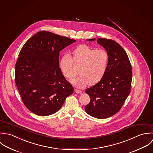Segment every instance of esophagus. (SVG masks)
I'll use <instances>...</instances> for the list:
<instances>
[{
    "label": "esophagus",
    "mask_w": 153,
    "mask_h": 153,
    "mask_svg": "<svg viewBox=\"0 0 153 153\" xmlns=\"http://www.w3.org/2000/svg\"><path fill=\"white\" fill-rule=\"evenodd\" d=\"M74 92H76V93H82V91L81 90L77 89H74Z\"/></svg>",
    "instance_id": "esophagus-1"
}]
</instances>
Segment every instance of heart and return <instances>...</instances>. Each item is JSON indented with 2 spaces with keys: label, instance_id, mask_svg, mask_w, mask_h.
<instances>
[{
  "label": "heart",
  "instance_id": "heart-1",
  "mask_svg": "<svg viewBox=\"0 0 153 153\" xmlns=\"http://www.w3.org/2000/svg\"><path fill=\"white\" fill-rule=\"evenodd\" d=\"M108 59V53L104 50H95L83 45L73 51V58L68 54H64L60 62V67L64 76L71 80L77 74L74 64L80 66V75L73 83L82 88L88 84L95 85L102 80L107 70Z\"/></svg>",
  "mask_w": 153,
  "mask_h": 153
}]
</instances>
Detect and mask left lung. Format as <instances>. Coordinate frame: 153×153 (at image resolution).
I'll use <instances>...</instances> for the list:
<instances>
[{
  "mask_svg": "<svg viewBox=\"0 0 153 153\" xmlns=\"http://www.w3.org/2000/svg\"><path fill=\"white\" fill-rule=\"evenodd\" d=\"M97 42L106 50L108 64L102 80L86 90L91 102L85 106V111L93 117L105 119L117 114L129 94L132 67L127 54L116 41L100 38Z\"/></svg>",
  "mask_w": 153,
  "mask_h": 153,
  "instance_id": "8db88e82",
  "label": "left lung"
}]
</instances>
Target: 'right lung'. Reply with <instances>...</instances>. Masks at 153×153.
Segmentation results:
<instances>
[{"mask_svg": "<svg viewBox=\"0 0 153 153\" xmlns=\"http://www.w3.org/2000/svg\"><path fill=\"white\" fill-rule=\"evenodd\" d=\"M76 40L39 31L22 47L15 65V83L22 102L32 113L57 112L74 88L59 67V53Z\"/></svg>", "mask_w": 153, "mask_h": 153, "instance_id": "add662e5", "label": "right lung"}]
</instances>
